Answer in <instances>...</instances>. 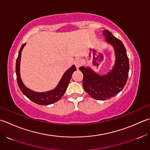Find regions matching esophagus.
<instances>
[{
  "label": "esophagus",
  "instance_id": "1",
  "mask_svg": "<svg viewBox=\"0 0 150 150\" xmlns=\"http://www.w3.org/2000/svg\"><path fill=\"white\" fill-rule=\"evenodd\" d=\"M74 64H75V65L76 67V68L78 69L79 67H80L81 65V59H75L74 60Z\"/></svg>",
  "mask_w": 150,
  "mask_h": 150
}]
</instances>
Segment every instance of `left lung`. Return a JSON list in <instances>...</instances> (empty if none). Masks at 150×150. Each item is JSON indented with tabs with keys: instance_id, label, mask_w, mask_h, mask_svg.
<instances>
[{
	"instance_id": "8db88e82",
	"label": "left lung",
	"mask_w": 150,
	"mask_h": 150,
	"mask_svg": "<svg viewBox=\"0 0 150 150\" xmlns=\"http://www.w3.org/2000/svg\"><path fill=\"white\" fill-rule=\"evenodd\" d=\"M105 41L114 48L115 63L112 69L106 75H100L91 68L80 67L83 74V86L85 91L93 98L105 100L114 97L123 89L129 70V59L122 42L112 35L109 30H103Z\"/></svg>"
}]
</instances>
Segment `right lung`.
Returning <instances> with one entry per match:
<instances>
[{
    "label": "right lung",
    "instance_id": "right-lung-1",
    "mask_svg": "<svg viewBox=\"0 0 150 150\" xmlns=\"http://www.w3.org/2000/svg\"><path fill=\"white\" fill-rule=\"evenodd\" d=\"M26 43L23 44L19 50V55L17 58L16 61V68H15V72L17 75V80L18 85L20 88L22 93L25 95L27 98L32 100L33 102H34L37 104L42 105H48L57 102L61 98H62L64 93H65L67 90V86H68L70 80H71V76L73 72L76 71V68L75 65H72L71 68L67 70L64 73L63 76L61 79L59 83L57 85V87L53 90L44 93H37L35 91L29 89L27 88L24 84L23 83L22 79L21 78L20 75V64H21V52Z\"/></svg>",
    "mask_w": 150,
    "mask_h": 150
}]
</instances>
